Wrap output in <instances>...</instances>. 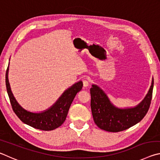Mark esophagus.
Returning <instances> with one entry per match:
<instances>
[{"instance_id":"1","label":"esophagus","mask_w":160,"mask_h":160,"mask_svg":"<svg viewBox=\"0 0 160 160\" xmlns=\"http://www.w3.org/2000/svg\"><path fill=\"white\" fill-rule=\"evenodd\" d=\"M89 85H90V81H89L88 79L83 80V86L85 87V88H87V87H88Z\"/></svg>"}]
</instances>
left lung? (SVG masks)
Masks as SVG:
<instances>
[{
	"label": "left lung",
	"mask_w": 160,
	"mask_h": 160,
	"mask_svg": "<svg viewBox=\"0 0 160 160\" xmlns=\"http://www.w3.org/2000/svg\"><path fill=\"white\" fill-rule=\"evenodd\" d=\"M153 85L152 78L148 94L135 107L118 108L99 86L92 85L90 88L91 109L94 123L99 128L109 132L122 131L139 123L150 108Z\"/></svg>",
	"instance_id": "1"
}]
</instances>
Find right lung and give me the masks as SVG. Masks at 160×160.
Instances as JSON below:
<instances>
[{
	"label": "right lung",
	"instance_id": "obj_1",
	"mask_svg": "<svg viewBox=\"0 0 160 160\" xmlns=\"http://www.w3.org/2000/svg\"><path fill=\"white\" fill-rule=\"evenodd\" d=\"M8 71L9 65L5 74V85L13 111L23 123L42 131H52L63 123L75 95L83 86L82 81H78L65 90L48 109L40 112H32L24 109L13 95L9 83Z\"/></svg>",
	"mask_w": 160,
	"mask_h": 160
}]
</instances>
